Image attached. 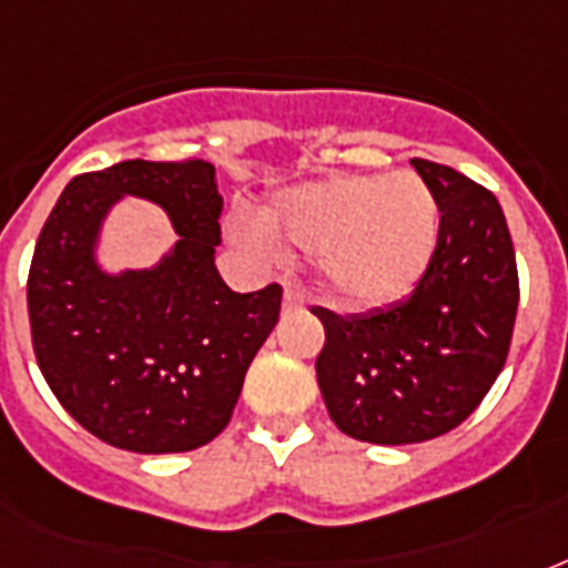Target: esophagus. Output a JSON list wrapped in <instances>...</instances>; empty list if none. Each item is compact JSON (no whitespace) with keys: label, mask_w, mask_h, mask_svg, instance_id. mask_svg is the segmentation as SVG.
Segmentation results:
<instances>
[{"label":"esophagus","mask_w":568,"mask_h":568,"mask_svg":"<svg viewBox=\"0 0 568 568\" xmlns=\"http://www.w3.org/2000/svg\"><path fill=\"white\" fill-rule=\"evenodd\" d=\"M303 306V294L297 285H285V294H283V310L285 312H294Z\"/></svg>","instance_id":"obj_1"}]
</instances>
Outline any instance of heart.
I'll return each instance as SVG.
<instances>
[{
    "label": "heart",
    "instance_id": "1",
    "mask_svg": "<svg viewBox=\"0 0 568 568\" xmlns=\"http://www.w3.org/2000/svg\"><path fill=\"white\" fill-rule=\"evenodd\" d=\"M230 232L256 258L280 256V241L321 253L329 292L347 306L374 310L422 283L439 241V205L415 173L336 176L280 194L265 223L232 217Z\"/></svg>",
    "mask_w": 568,
    "mask_h": 568
}]
</instances>
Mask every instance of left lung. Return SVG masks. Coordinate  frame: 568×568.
Listing matches in <instances>:
<instances>
[{
	"instance_id": "obj_1",
	"label": "left lung",
	"mask_w": 568,
	"mask_h": 568,
	"mask_svg": "<svg viewBox=\"0 0 568 568\" xmlns=\"http://www.w3.org/2000/svg\"><path fill=\"white\" fill-rule=\"evenodd\" d=\"M439 205V241L413 294L386 310L336 315L315 359L329 418L372 445H413L475 413L510 351L519 271L493 191L454 168L413 159Z\"/></svg>"
}]
</instances>
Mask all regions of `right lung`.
Here are the masks:
<instances>
[{
    "instance_id": "add662e5",
    "label": "right lung",
    "mask_w": 568,
    "mask_h": 568,
    "mask_svg": "<svg viewBox=\"0 0 568 568\" xmlns=\"http://www.w3.org/2000/svg\"><path fill=\"white\" fill-rule=\"evenodd\" d=\"M123 193L162 204L181 241L150 272L105 275L92 250ZM221 209L203 159H132L70 180L40 230L29 271L34 356L58 404L114 448L180 454L212 442L280 318V285L239 294L217 274Z\"/></svg>"
}]
</instances>
